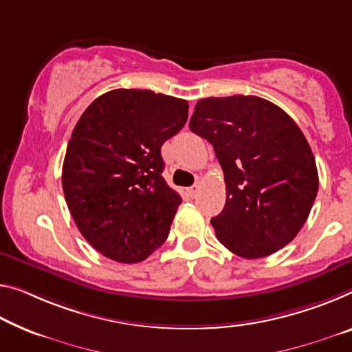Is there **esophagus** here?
<instances>
[{
  "instance_id": "esophagus-1",
  "label": "esophagus",
  "mask_w": 352,
  "mask_h": 352,
  "mask_svg": "<svg viewBox=\"0 0 352 352\" xmlns=\"http://www.w3.org/2000/svg\"><path fill=\"white\" fill-rule=\"evenodd\" d=\"M198 190H199V186H198V184H195V186L187 188V195H188V197H190V198H195V197H197V195H198Z\"/></svg>"
}]
</instances>
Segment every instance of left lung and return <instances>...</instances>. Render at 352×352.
I'll use <instances>...</instances> for the list:
<instances>
[{
	"label": "left lung",
	"instance_id": "1",
	"mask_svg": "<svg viewBox=\"0 0 352 352\" xmlns=\"http://www.w3.org/2000/svg\"><path fill=\"white\" fill-rule=\"evenodd\" d=\"M188 127L214 146L225 175V208L210 220L220 244L245 259L289 244L320 186L315 155L291 116L256 96L208 97Z\"/></svg>",
	"mask_w": 352,
	"mask_h": 352
}]
</instances>
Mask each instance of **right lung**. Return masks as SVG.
<instances>
[{
  "label": "right lung",
  "instance_id": "1",
  "mask_svg": "<svg viewBox=\"0 0 352 352\" xmlns=\"http://www.w3.org/2000/svg\"><path fill=\"white\" fill-rule=\"evenodd\" d=\"M187 100L113 89L86 108L69 140L63 190L86 241L118 263L164 244L182 203L165 182L160 148L187 121Z\"/></svg>",
  "mask_w": 352,
  "mask_h": 352
}]
</instances>
